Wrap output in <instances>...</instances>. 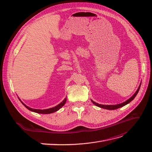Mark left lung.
Instances as JSON below:
<instances>
[{
    "label": "left lung",
    "mask_w": 152,
    "mask_h": 152,
    "mask_svg": "<svg viewBox=\"0 0 152 152\" xmlns=\"http://www.w3.org/2000/svg\"><path fill=\"white\" fill-rule=\"evenodd\" d=\"M141 84V83L140 84V86H139V87H138V89H137V91H136V93H135L134 94H133L129 99H127V101H126L125 102L122 103H121V104H113V105H104V104H98V103H96V102H93V100H91V102H93V103H94L96 106H97V107H100V108H102L107 109V110H115V109H117V108H121V107H124V106L126 105L127 104L131 102V101H132L133 99H134V98H135L136 96V95H137V93H138V92H139V90H140V89Z\"/></svg>",
    "instance_id": "8db88e82"
}]
</instances>
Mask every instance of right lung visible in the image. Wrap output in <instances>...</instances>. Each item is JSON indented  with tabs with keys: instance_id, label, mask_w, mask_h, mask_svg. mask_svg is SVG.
Masks as SVG:
<instances>
[{
	"instance_id": "obj_1",
	"label": "right lung",
	"mask_w": 152,
	"mask_h": 152,
	"mask_svg": "<svg viewBox=\"0 0 152 152\" xmlns=\"http://www.w3.org/2000/svg\"><path fill=\"white\" fill-rule=\"evenodd\" d=\"M66 102V98H65L61 103L58 104L57 106H56V107H54L53 108H49V109H45V110H39V109L31 108L28 107V106H26V104H25L22 102H21V103L23 104L25 106V107L27 109H28L29 110H30V111H31V112H35V113H42V114H49V113H54L55 112L58 111V110L60 109L63 107V106L65 104Z\"/></svg>"
}]
</instances>
